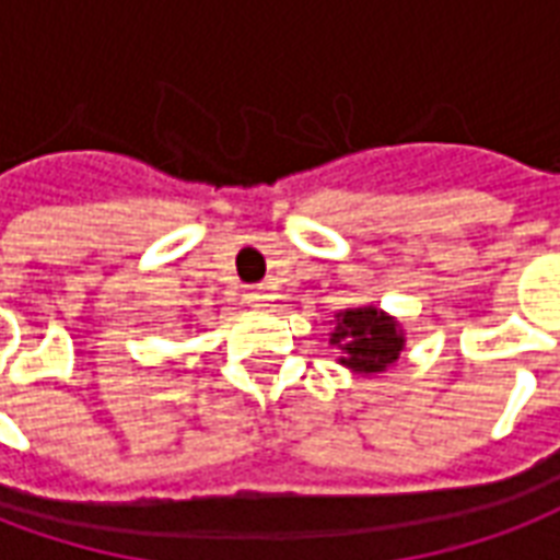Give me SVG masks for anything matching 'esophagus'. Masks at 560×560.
I'll use <instances>...</instances> for the list:
<instances>
[{
	"mask_svg": "<svg viewBox=\"0 0 560 560\" xmlns=\"http://www.w3.org/2000/svg\"><path fill=\"white\" fill-rule=\"evenodd\" d=\"M268 292H265L262 285H256V289H247V292H244V304H247V307H256V310H262V307H268Z\"/></svg>",
	"mask_w": 560,
	"mask_h": 560,
	"instance_id": "34e87169",
	"label": "esophagus"
}]
</instances>
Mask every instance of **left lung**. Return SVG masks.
Instances as JSON below:
<instances>
[{"label":"left lung","mask_w":560,"mask_h":560,"mask_svg":"<svg viewBox=\"0 0 560 560\" xmlns=\"http://www.w3.org/2000/svg\"><path fill=\"white\" fill-rule=\"evenodd\" d=\"M330 346L342 352L340 364L352 373H385L387 366L397 364L406 349V337L394 316L378 307H352L334 316Z\"/></svg>","instance_id":"left-lung-1"}]
</instances>
